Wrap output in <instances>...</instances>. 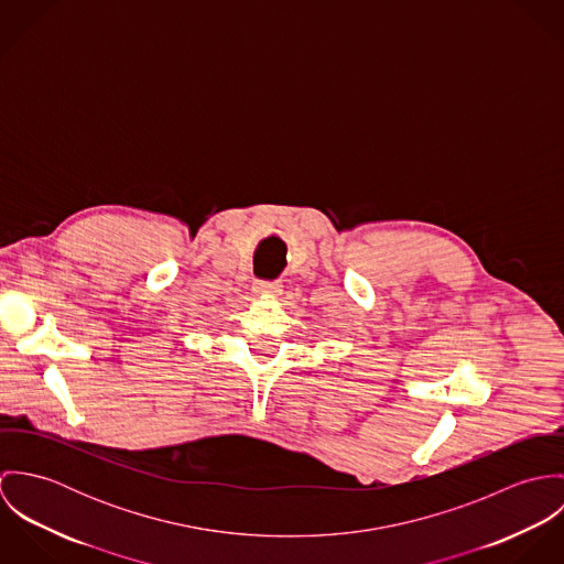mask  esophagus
Wrapping results in <instances>:
<instances>
[{"label":"esophagus","instance_id":"obj_1","mask_svg":"<svg viewBox=\"0 0 564 564\" xmlns=\"http://www.w3.org/2000/svg\"><path fill=\"white\" fill-rule=\"evenodd\" d=\"M256 293L275 297V295L282 293V284L280 282H256Z\"/></svg>","mask_w":564,"mask_h":564}]
</instances>
